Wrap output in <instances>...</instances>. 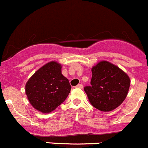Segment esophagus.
<instances>
[{
    "label": "esophagus",
    "mask_w": 148,
    "mask_h": 148,
    "mask_svg": "<svg viewBox=\"0 0 148 148\" xmlns=\"http://www.w3.org/2000/svg\"><path fill=\"white\" fill-rule=\"evenodd\" d=\"M76 88H83V85L82 84H78L77 86H76Z\"/></svg>",
    "instance_id": "34e87169"
}]
</instances>
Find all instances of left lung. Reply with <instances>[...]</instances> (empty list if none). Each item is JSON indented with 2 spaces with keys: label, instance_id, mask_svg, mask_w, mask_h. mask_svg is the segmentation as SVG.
<instances>
[{
  "label": "left lung",
  "instance_id": "8db88e82",
  "mask_svg": "<svg viewBox=\"0 0 148 148\" xmlns=\"http://www.w3.org/2000/svg\"><path fill=\"white\" fill-rule=\"evenodd\" d=\"M90 86L84 87L90 104L103 112L114 110L124 102L130 87V78L119 67L101 61L91 69Z\"/></svg>",
  "mask_w": 148,
  "mask_h": 148
}]
</instances>
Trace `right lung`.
<instances>
[{
  "label": "right lung",
  "mask_w": 148,
  "mask_h": 148,
  "mask_svg": "<svg viewBox=\"0 0 148 148\" xmlns=\"http://www.w3.org/2000/svg\"><path fill=\"white\" fill-rule=\"evenodd\" d=\"M62 66L52 61L29 79L25 92L34 108L43 113L53 111L65 100L71 90L69 80L62 74Z\"/></svg>",
  "instance_id": "add662e5"
}]
</instances>
